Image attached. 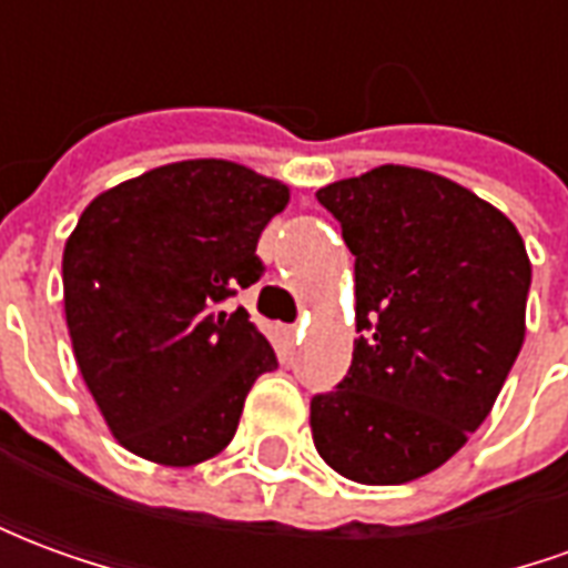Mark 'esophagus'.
Instances as JSON below:
<instances>
[{
	"mask_svg": "<svg viewBox=\"0 0 568 568\" xmlns=\"http://www.w3.org/2000/svg\"><path fill=\"white\" fill-rule=\"evenodd\" d=\"M283 337H285V341H288V344H295L297 337H301V328H297V325H285Z\"/></svg>",
	"mask_w": 568,
	"mask_h": 568,
	"instance_id": "esophagus-1",
	"label": "esophagus"
}]
</instances>
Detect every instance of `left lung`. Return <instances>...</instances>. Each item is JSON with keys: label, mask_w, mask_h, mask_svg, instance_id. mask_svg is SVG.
<instances>
[{"label": "left lung", "mask_w": 568, "mask_h": 568, "mask_svg": "<svg viewBox=\"0 0 568 568\" xmlns=\"http://www.w3.org/2000/svg\"><path fill=\"white\" fill-rule=\"evenodd\" d=\"M356 255L353 365L313 395V444L349 480L389 487L463 447L524 346L532 267L496 206L386 163L316 191Z\"/></svg>", "instance_id": "obj_1"}]
</instances>
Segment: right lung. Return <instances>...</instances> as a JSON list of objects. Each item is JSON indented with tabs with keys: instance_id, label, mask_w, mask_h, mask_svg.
<instances>
[{
	"instance_id": "add662e5",
	"label": "right lung",
	"mask_w": 568,
	"mask_h": 568,
	"mask_svg": "<svg viewBox=\"0 0 568 568\" xmlns=\"http://www.w3.org/2000/svg\"><path fill=\"white\" fill-rule=\"evenodd\" d=\"M288 187L231 161H179L109 187L63 248L75 362L112 435L161 465H197L234 438L252 383L276 368L243 307L261 231Z\"/></svg>"
}]
</instances>
